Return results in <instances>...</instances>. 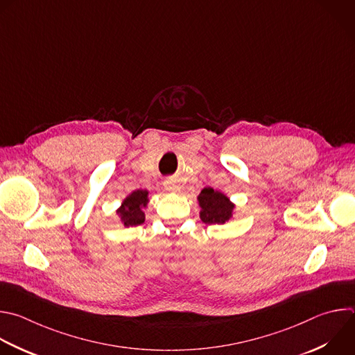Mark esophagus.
<instances>
[{"label": "esophagus", "mask_w": 355, "mask_h": 355, "mask_svg": "<svg viewBox=\"0 0 355 355\" xmlns=\"http://www.w3.org/2000/svg\"><path fill=\"white\" fill-rule=\"evenodd\" d=\"M164 185H166V189H167V191H171V192H175V191L178 189V187H177V185H174V184H173V182H170V181H166V184H164Z\"/></svg>", "instance_id": "esophagus-1"}]
</instances>
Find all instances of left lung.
<instances>
[{"instance_id": "1", "label": "left lung", "mask_w": 355, "mask_h": 355, "mask_svg": "<svg viewBox=\"0 0 355 355\" xmlns=\"http://www.w3.org/2000/svg\"><path fill=\"white\" fill-rule=\"evenodd\" d=\"M200 220L206 224H224L232 217L234 203L221 192L207 187L198 196Z\"/></svg>"}]
</instances>
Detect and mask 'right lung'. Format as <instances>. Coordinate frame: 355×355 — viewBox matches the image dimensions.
Returning a JSON list of instances; mask_svg holds the SVG:
<instances>
[{"label": "right lung", "instance_id": "obj_1", "mask_svg": "<svg viewBox=\"0 0 355 355\" xmlns=\"http://www.w3.org/2000/svg\"><path fill=\"white\" fill-rule=\"evenodd\" d=\"M149 192L146 189H137L130 193L121 203V207L116 210V214L121 217V221L125 227L139 225L145 221L144 207H146L149 199Z\"/></svg>", "mask_w": 355, "mask_h": 355}]
</instances>
